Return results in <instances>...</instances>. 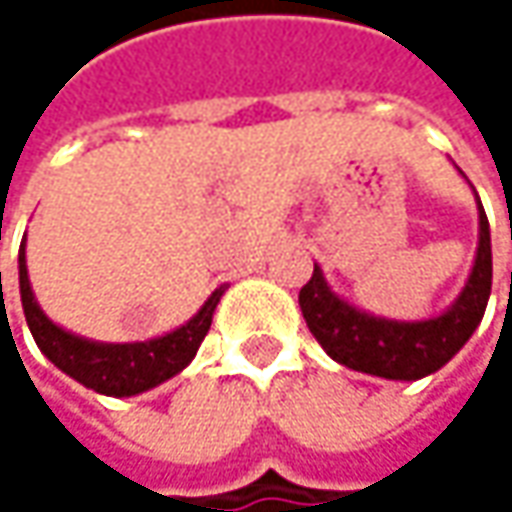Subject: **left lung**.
Here are the masks:
<instances>
[{"mask_svg": "<svg viewBox=\"0 0 512 512\" xmlns=\"http://www.w3.org/2000/svg\"><path fill=\"white\" fill-rule=\"evenodd\" d=\"M492 290V246L489 219L480 207V243L474 269L460 299L439 317L421 323H397L361 314L344 299H338L320 266L299 290V308L320 341V347L344 367H353L382 379H421L436 373L442 364L462 350L471 332L480 326Z\"/></svg>", "mask_w": 512, "mask_h": 512, "instance_id": "8db88e82", "label": "left lung"}]
</instances>
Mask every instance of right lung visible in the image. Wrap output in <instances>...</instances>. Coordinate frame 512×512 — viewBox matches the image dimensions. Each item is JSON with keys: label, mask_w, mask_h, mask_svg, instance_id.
I'll return each mask as SVG.
<instances>
[{"label": "right lung", "mask_w": 512, "mask_h": 512, "mask_svg": "<svg viewBox=\"0 0 512 512\" xmlns=\"http://www.w3.org/2000/svg\"><path fill=\"white\" fill-rule=\"evenodd\" d=\"M219 296L222 290H216L186 326L162 338L145 341V344H94V341H85L58 329L52 320H47V314L38 308L35 293L29 287L26 252L20 249V299H23V314H26L35 344L58 370H64L85 388H94L97 394H109V397L142 394L159 382L171 379L174 373H180L195 358L204 335L210 332Z\"/></svg>", "instance_id": "right-lung-1"}]
</instances>
